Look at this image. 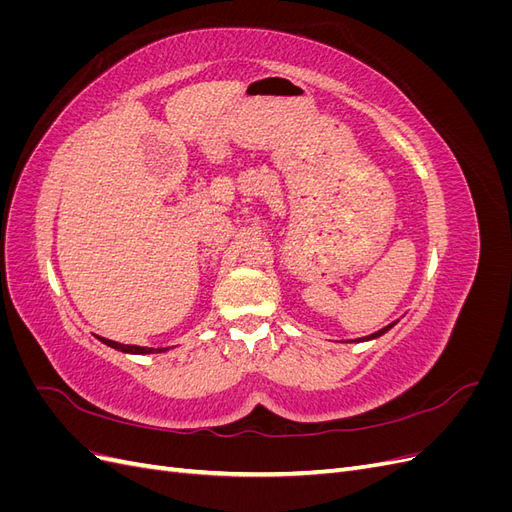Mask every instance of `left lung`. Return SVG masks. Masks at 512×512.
Segmentation results:
<instances>
[{
  "mask_svg": "<svg viewBox=\"0 0 512 512\" xmlns=\"http://www.w3.org/2000/svg\"><path fill=\"white\" fill-rule=\"evenodd\" d=\"M393 327H395V322H393V324H389V327H384V329H380V331H376V333H371V335H367V337H361V339H359V342H367V339H376V337L384 335L386 331H389V329H393Z\"/></svg>",
  "mask_w": 512,
  "mask_h": 512,
  "instance_id": "obj_1",
  "label": "left lung"
}]
</instances>
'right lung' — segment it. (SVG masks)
<instances>
[{"mask_svg":"<svg viewBox=\"0 0 512 512\" xmlns=\"http://www.w3.org/2000/svg\"><path fill=\"white\" fill-rule=\"evenodd\" d=\"M102 344H106V346H111V348H115V350H121V352H128V354H151V352H164V348H158V350H153V348H145V346H128V344H119V342H111V339H104V337H98Z\"/></svg>","mask_w":512,"mask_h":512,"instance_id":"obj_1","label":"right lung"}]
</instances>
